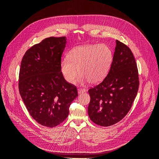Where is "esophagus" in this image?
<instances>
[{"mask_svg":"<svg viewBox=\"0 0 159 159\" xmlns=\"http://www.w3.org/2000/svg\"><path fill=\"white\" fill-rule=\"evenodd\" d=\"M86 91V89H78V94H81V93H84V92H85Z\"/></svg>","mask_w":159,"mask_h":159,"instance_id":"1","label":"esophagus"}]
</instances>
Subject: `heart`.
<instances>
[{
    "instance_id": "heart-1",
    "label": "heart",
    "mask_w": 159,
    "mask_h": 159,
    "mask_svg": "<svg viewBox=\"0 0 159 159\" xmlns=\"http://www.w3.org/2000/svg\"><path fill=\"white\" fill-rule=\"evenodd\" d=\"M113 60V51L106 44L80 46L61 60L60 71L68 83L73 84L80 73V82L97 84L107 76Z\"/></svg>"
}]
</instances>
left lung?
I'll return each instance as SVG.
<instances>
[{
  "label": "left lung",
  "instance_id": "obj_1",
  "mask_svg": "<svg viewBox=\"0 0 159 159\" xmlns=\"http://www.w3.org/2000/svg\"><path fill=\"white\" fill-rule=\"evenodd\" d=\"M139 85L137 66L131 50L116 40L113 63L107 75L88 91L90 119L103 127L121 121L132 106Z\"/></svg>",
  "mask_w": 159,
  "mask_h": 159
}]
</instances>
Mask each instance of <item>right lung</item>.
<instances>
[{
  "mask_svg": "<svg viewBox=\"0 0 159 159\" xmlns=\"http://www.w3.org/2000/svg\"><path fill=\"white\" fill-rule=\"evenodd\" d=\"M66 38L50 37L32 46L24 55L19 73V92L32 118L41 125L54 127L68 116L78 90L60 71Z\"/></svg>",
  "mask_w": 159,
  "mask_h": 159,
  "instance_id": "1",
  "label": "right lung"
}]
</instances>
